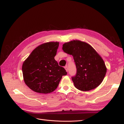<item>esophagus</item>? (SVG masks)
Instances as JSON below:
<instances>
[{"instance_id":"34e87169","label":"esophagus","mask_w":124,"mask_h":124,"mask_svg":"<svg viewBox=\"0 0 124 124\" xmlns=\"http://www.w3.org/2000/svg\"><path fill=\"white\" fill-rule=\"evenodd\" d=\"M65 70H66L67 72H68V67H67V66H65Z\"/></svg>"}]
</instances>
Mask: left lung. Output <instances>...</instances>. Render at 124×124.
<instances>
[{
  "label": "left lung",
  "mask_w": 124,
  "mask_h": 124,
  "mask_svg": "<svg viewBox=\"0 0 124 124\" xmlns=\"http://www.w3.org/2000/svg\"><path fill=\"white\" fill-rule=\"evenodd\" d=\"M62 50L73 57L77 73L72 80L77 89L88 91L102 83L107 68L102 58L91 46L83 41L73 40L63 44Z\"/></svg>",
  "instance_id": "1"
}]
</instances>
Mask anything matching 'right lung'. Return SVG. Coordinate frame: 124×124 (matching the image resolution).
<instances>
[{
  "instance_id": "1",
  "label": "right lung",
  "mask_w": 124,
  "mask_h": 124,
  "mask_svg": "<svg viewBox=\"0 0 124 124\" xmlns=\"http://www.w3.org/2000/svg\"><path fill=\"white\" fill-rule=\"evenodd\" d=\"M59 46L58 42L40 45L24 62L22 72L25 84L33 91L47 93L57 88L62 76L67 74L59 66L54 57Z\"/></svg>"
}]
</instances>
